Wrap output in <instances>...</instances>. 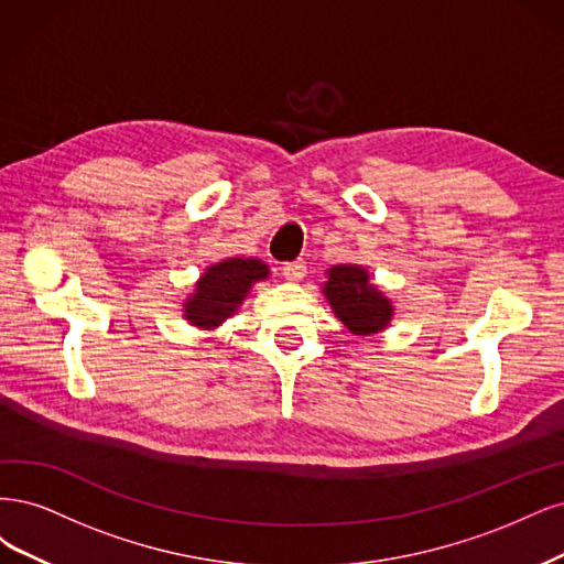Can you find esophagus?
<instances>
[{
    "label": "esophagus",
    "mask_w": 564,
    "mask_h": 564,
    "mask_svg": "<svg viewBox=\"0 0 564 564\" xmlns=\"http://www.w3.org/2000/svg\"><path fill=\"white\" fill-rule=\"evenodd\" d=\"M304 274H306V264L302 260H293V262L283 264V276L288 281H302Z\"/></svg>",
    "instance_id": "obj_1"
}]
</instances>
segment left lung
<instances>
[{"label": "left lung", "instance_id": "obj_1", "mask_svg": "<svg viewBox=\"0 0 564 564\" xmlns=\"http://www.w3.org/2000/svg\"><path fill=\"white\" fill-rule=\"evenodd\" d=\"M323 293L335 308L337 318L354 335H372L377 330H384L391 321V302L370 283L366 269L354 264L333 267Z\"/></svg>", "mask_w": 564, "mask_h": 564}]
</instances>
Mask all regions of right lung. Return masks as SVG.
<instances>
[{"mask_svg": "<svg viewBox=\"0 0 564 564\" xmlns=\"http://www.w3.org/2000/svg\"><path fill=\"white\" fill-rule=\"evenodd\" d=\"M267 276L269 271L260 260L231 258L213 264L206 269L202 281L196 283V293L185 304L187 321L202 325V328H215L217 323H223L236 312L248 288Z\"/></svg>", "mask_w": 564, "mask_h": 564, "instance_id": "right-lung-1", "label": "right lung"}]
</instances>
